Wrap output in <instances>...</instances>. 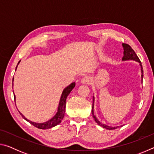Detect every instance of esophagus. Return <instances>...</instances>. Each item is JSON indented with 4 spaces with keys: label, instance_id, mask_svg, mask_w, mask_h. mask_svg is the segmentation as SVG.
Wrapping results in <instances>:
<instances>
[{
    "label": "esophagus",
    "instance_id": "obj_1",
    "mask_svg": "<svg viewBox=\"0 0 154 154\" xmlns=\"http://www.w3.org/2000/svg\"><path fill=\"white\" fill-rule=\"evenodd\" d=\"M90 78L88 76L83 77V78H82V79H81V83H83V84H90Z\"/></svg>",
    "mask_w": 154,
    "mask_h": 154
}]
</instances>
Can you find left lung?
I'll return each instance as SVG.
<instances>
[{"label":"left lung","instance_id":"left-lung-1","mask_svg":"<svg viewBox=\"0 0 154 154\" xmlns=\"http://www.w3.org/2000/svg\"><path fill=\"white\" fill-rule=\"evenodd\" d=\"M122 45H123V47H124V56H123V58H122V60H135L138 62H139L140 66H141V73H142L141 77L143 79V68L141 66V62H140V60H139V57L137 56L136 53H135L134 51L132 49L131 47H130L129 45H128V44H126V43H123L122 44ZM94 96H93V105H92L93 106L92 108V113L93 118H94V120L96 121V123H97L100 126L104 128L108 129V130H114V129L118 128L119 126H117V127L108 126L105 124H103L102 123H100V122L98 120V119L96 118V117L95 116L94 113Z\"/></svg>","mask_w":154,"mask_h":154}]
</instances>
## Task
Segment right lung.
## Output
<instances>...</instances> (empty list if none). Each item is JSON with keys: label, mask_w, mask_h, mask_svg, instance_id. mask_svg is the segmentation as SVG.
Masks as SVG:
<instances>
[{"label": "right lung", "mask_w": 154, "mask_h": 154, "mask_svg": "<svg viewBox=\"0 0 154 154\" xmlns=\"http://www.w3.org/2000/svg\"><path fill=\"white\" fill-rule=\"evenodd\" d=\"M20 62H18V64L20 63ZM16 66V69H17ZM15 69V70H16ZM13 81H14V79H13ZM75 86V83L73 82L70 84L69 86H67L65 89L63 90L62 92L60 100V103H59V106H58V112H57L56 116L54 117L53 118H51V119H49V121L44 122V123H35V122H32L30 120H28L26 118H24V116L20 113V115H22V116L23 117V118L29 122L30 123L33 125L34 126H35L38 128L40 129H48V128H51L52 127L56 126V125L59 124L60 123L61 121L63 119L64 116V113H65V108H66V98L67 96H69L70 92H71L72 90L73 89ZM14 100H15V96L14 95Z\"/></svg>", "instance_id": "obj_1"}]
</instances>
